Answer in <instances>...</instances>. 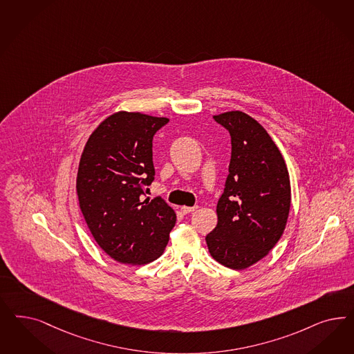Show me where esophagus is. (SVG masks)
Wrapping results in <instances>:
<instances>
[{"mask_svg":"<svg viewBox=\"0 0 354 354\" xmlns=\"http://www.w3.org/2000/svg\"><path fill=\"white\" fill-rule=\"evenodd\" d=\"M196 208H198V205H194V207H186V205H183V207H181V211H183V214L187 215V214H190V212H194Z\"/></svg>","mask_w":354,"mask_h":354,"instance_id":"34e87169","label":"esophagus"}]
</instances>
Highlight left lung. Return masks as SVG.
<instances>
[{
  "label": "left lung",
  "instance_id": "1",
  "mask_svg": "<svg viewBox=\"0 0 354 354\" xmlns=\"http://www.w3.org/2000/svg\"><path fill=\"white\" fill-rule=\"evenodd\" d=\"M230 136L232 153L217 225L205 242L212 258L232 270L261 261L280 240L290 208V181L274 140L240 111L214 115Z\"/></svg>",
  "mask_w": 354,
  "mask_h": 354
}]
</instances>
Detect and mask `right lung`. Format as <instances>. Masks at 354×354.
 <instances>
[{"instance_id":"add662e5","label":"right lung","mask_w":354,"mask_h":354,"mask_svg":"<svg viewBox=\"0 0 354 354\" xmlns=\"http://www.w3.org/2000/svg\"><path fill=\"white\" fill-rule=\"evenodd\" d=\"M168 122L118 112L97 126L83 149L77 177L80 209L97 245L117 262L155 261L176 224L162 198H145L155 180L152 140Z\"/></svg>"}]
</instances>
